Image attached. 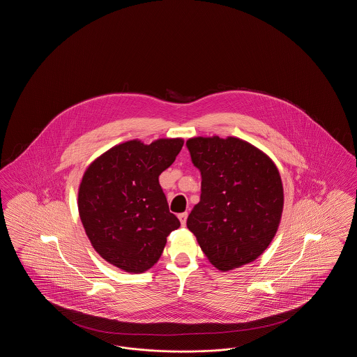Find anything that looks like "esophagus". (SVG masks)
<instances>
[{
	"label": "esophagus",
	"instance_id": "34e87169",
	"mask_svg": "<svg viewBox=\"0 0 357 357\" xmlns=\"http://www.w3.org/2000/svg\"><path fill=\"white\" fill-rule=\"evenodd\" d=\"M178 218H179V221H181V225H182V226H185L187 221L186 211H185V213H181V214H178Z\"/></svg>",
	"mask_w": 357,
	"mask_h": 357
}]
</instances>
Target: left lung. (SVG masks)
Returning a JSON list of instances; mask_svg holds the SVG:
<instances>
[{"mask_svg": "<svg viewBox=\"0 0 357 357\" xmlns=\"http://www.w3.org/2000/svg\"><path fill=\"white\" fill-rule=\"evenodd\" d=\"M202 175V194L188 230L221 272L255 261L271 245L284 208V187L272 159L236 136L186 142Z\"/></svg>", "mask_w": 357, "mask_h": 357, "instance_id": "left-lung-1", "label": "left lung"}]
</instances>
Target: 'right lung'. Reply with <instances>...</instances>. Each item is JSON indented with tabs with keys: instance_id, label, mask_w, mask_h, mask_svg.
I'll return each mask as SVG.
<instances>
[{
	"instance_id": "1",
	"label": "right lung",
	"mask_w": 357,
	"mask_h": 357,
	"mask_svg": "<svg viewBox=\"0 0 357 357\" xmlns=\"http://www.w3.org/2000/svg\"><path fill=\"white\" fill-rule=\"evenodd\" d=\"M183 143L182 137H162L151 144L123 142L85 170L77 192L85 234L102 259L124 272L151 269L169 234L181 226L169 210L159 175L174 163Z\"/></svg>"
}]
</instances>
